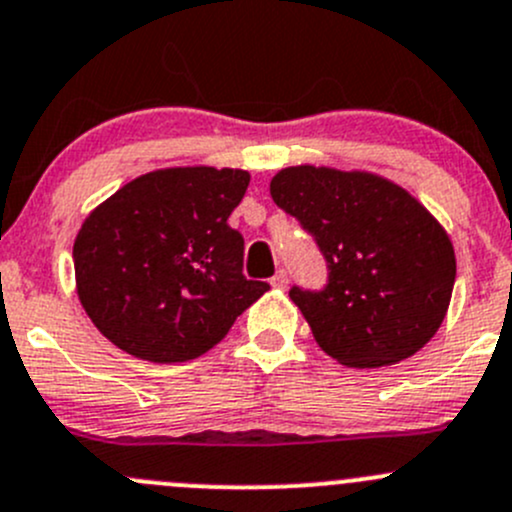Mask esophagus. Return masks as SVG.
Listing matches in <instances>:
<instances>
[{"instance_id":"esophagus-1","label":"esophagus","mask_w":512,"mask_h":512,"mask_svg":"<svg viewBox=\"0 0 512 512\" xmlns=\"http://www.w3.org/2000/svg\"><path fill=\"white\" fill-rule=\"evenodd\" d=\"M270 282H272V287H280V289H282V287H287V282H289V280H287V272H285V270H280V272H277L275 277H272Z\"/></svg>"}]
</instances>
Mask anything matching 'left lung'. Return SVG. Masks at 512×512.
<instances>
[{
	"label": "left lung",
	"mask_w": 512,
	"mask_h": 512,
	"mask_svg": "<svg viewBox=\"0 0 512 512\" xmlns=\"http://www.w3.org/2000/svg\"><path fill=\"white\" fill-rule=\"evenodd\" d=\"M270 195L327 262V285H294L289 297L332 359L389 366L438 332L456 255L446 230L404 188L359 170L297 165L272 178Z\"/></svg>",
	"instance_id": "8db88e82"
}]
</instances>
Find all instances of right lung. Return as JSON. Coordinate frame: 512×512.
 <instances>
[{
  "label": "right lung",
  "mask_w": 512,
  "mask_h": 512,
  "mask_svg": "<svg viewBox=\"0 0 512 512\" xmlns=\"http://www.w3.org/2000/svg\"><path fill=\"white\" fill-rule=\"evenodd\" d=\"M247 170L165 168L123 185L74 242L79 299L98 332L138 359L173 364L213 349L270 289L242 275L227 225Z\"/></svg>",
  "instance_id": "obj_1"
}]
</instances>
